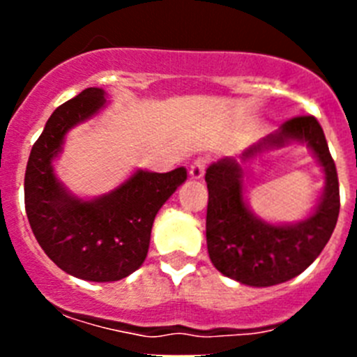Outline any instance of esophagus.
<instances>
[{
    "label": "esophagus",
    "mask_w": 357,
    "mask_h": 357,
    "mask_svg": "<svg viewBox=\"0 0 357 357\" xmlns=\"http://www.w3.org/2000/svg\"><path fill=\"white\" fill-rule=\"evenodd\" d=\"M207 164H209V160H207L206 157H198V159L189 166V176L195 178V181H200L202 176H204V173H206Z\"/></svg>",
    "instance_id": "1"
}]
</instances>
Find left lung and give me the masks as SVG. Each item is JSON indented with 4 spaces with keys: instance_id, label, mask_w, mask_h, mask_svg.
<instances>
[{
    "instance_id": "1",
    "label": "left lung",
    "mask_w": 357,
    "mask_h": 357,
    "mask_svg": "<svg viewBox=\"0 0 357 357\" xmlns=\"http://www.w3.org/2000/svg\"><path fill=\"white\" fill-rule=\"evenodd\" d=\"M305 142L326 173V188L313 213L296 224L275 226L257 218L242 198L246 166L270 149ZM207 252L218 272L241 284L266 288L301 275L331 239L340 214V185L326 135L314 116L291 118L277 132L207 168Z\"/></svg>"
}]
</instances>
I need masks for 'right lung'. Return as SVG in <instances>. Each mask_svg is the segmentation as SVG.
I'll list each match as a JSON object with an SVG mask.
<instances>
[{"instance_id": "add662e5", "label": "right lung", "mask_w": 357, "mask_h": 357, "mask_svg": "<svg viewBox=\"0 0 357 357\" xmlns=\"http://www.w3.org/2000/svg\"><path fill=\"white\" fill-rule=\"evenodd\" d=\"M105 102V91L89 87L62 103L31 146L24 173V207L40 248L66 273L93 282L125 279L144 263L157 213L188 178L185 168L137 169L93 200L69 193L52 162L66 134L98 114Z\"/></svg>"}]
</instances>
